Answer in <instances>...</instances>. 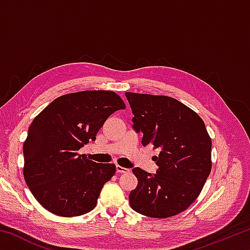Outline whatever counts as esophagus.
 I'll return each instance as SVG.
<instances>
[{"mask_svg": "<svg viewBox=\"0 0 250 250\" xmlns=\"http://www.w3.org/2000/svg\"><path fill=\"white\" fill-rule=\"evenodd\" d=\"M116 170H117V173H128L129 172V168L122 167L120 166H117L116 167Z\"/></svg>", "mask_w": 250, "mask_h": 250, "instance_id": "1", "label": "esophagus"}]
</instances>
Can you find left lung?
I'll return each instance as SVG.
<instances>
[{
	"label": "left lung",
	"mask_w": 250,
	"mask_h": 250,
	"mask_svg": "<svg viewBox=\"0 0 250 250\" xmlns=\"http://www.w3.org/2000/svg\"><path fill=\"white\" fill-rule=\"evenodd\" d=\"M133 129L142 145L159 147L155 174L134 167L138 185L130 192L137 213L167 218L185 210L200 195L211 170V141L204 121L192 109L167 96L125 92Z\"/></svg>",
	"instance_id": "obj_1"
}]
</instances>
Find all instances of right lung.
<instances>
[{
	"instance_id": "add662e5",
	"label": "right lung",
	"mask_w": 250,
	"mask_h": 250,
	"mask_svg": "<svg viewBox=\"0 0 250 250\" xmlns=\"http://www.w3.org/2000/svg\"><path fill=\"white\" fill-rule=\"evenodd\" d=\"M125 108L116 92L84 90L58 97L33 120L23 146V173L45 209L74 217L95 208L116 166L96 163L78 151L96 140L110 115Z\"/></svg>"
}]
</instances>
